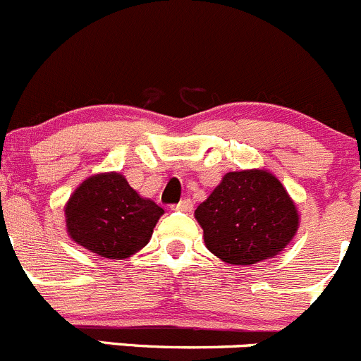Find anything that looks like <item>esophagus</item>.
<instances>
[{"mask_svg": "<svg viewBox=\"0 0 361 361\" xmlns=\"http://www.w3.org/2000/svg\"><path fill=\"white\" fill-rule=\"evenodd\" d=\"M172 209L173 210H180V212H191V210H192V202L189 198H184V200H180V202L177 203V205H173Z\"/></svg>", "mask_w": 361, "mask_h": 361, "instance_id": "34e87169", "label": "esophagus"}]
</instances>
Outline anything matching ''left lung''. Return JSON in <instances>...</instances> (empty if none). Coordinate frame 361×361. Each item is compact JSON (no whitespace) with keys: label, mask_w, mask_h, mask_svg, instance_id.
I'll return each mask as SVG.
<instances>
[{"label":"left lung","mask_w":361,"mask_h":361,"mask_svg":"<svg viewBox=\"0 0 361 361\" xmlns=\"http://www.w3.org/2000/svg\"><path fill=\"white\" fill-rule=\"evenodd\" d=\"M210 252L230 265L279 255L298 228L293 200L265 170L230 172L195 210Z\"/></svg>","instance_id":"8db88e82"}]
</instances>
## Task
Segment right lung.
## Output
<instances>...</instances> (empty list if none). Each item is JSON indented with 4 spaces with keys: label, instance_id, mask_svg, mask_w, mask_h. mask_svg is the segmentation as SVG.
Masks as SVG:
<instances>
[{
    "label": "right lung",
    "instance_id": "right-lung-1",
    "mask_svg": "<svg viewBox=\"0 0 361 361\" xmlns=\"http://www.w3.org/2000/svg\"><path fill=\"white\" fill-rule=\"evenodd\" d=\"M163 212L119 173L89 177L75 189L64 209L70 237L110 259L128 258L144 247Z\"/></svg>",
    "mask_w": 361,
    "mask_h": 361
}]
</instances>
